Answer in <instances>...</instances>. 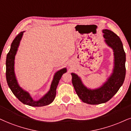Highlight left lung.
Here are the masks:
<instances>
[{
    "instance_id": "1",
    "label": "left lung",
    "mask_w": 131,
    "mask_h": 131,
    "mask_svg": "<svg viewBox=\"0 0 131 131\" xmlns=\"http://www.w3.org/2000/svg\"><path fill=\"white\" fill-rule=\"evenodd\" d=\"M102 31L105 43L114 52V66L110 76L100 87L90 89L84 84L77 74L71 73L76 93L83 102L89 104H102L110 100L120 89L125 78L126 54L122 42L111 30L104 29Z\"/></svg>"
}]
</instances>
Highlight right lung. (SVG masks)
<instances>
[{
	"instance_id": "add662e5",
	"label": "right lung",
	"mask_w": 131,
	"mask_h": 131,
	"mask_svg": "<svg viewBox=\"0 0 131 131\" xmlns=\"http://www.w3.org/2000/svg\"><path fill=\"white\" fill-rule=\"evenodd\" d=\"M25 31H21L17 35L11 43L9 51L7 54L6 59V78L8 85L13 94L16 97L24 104L33 107H41L50 104L53 101L56 96V88L59 80L62 75L67 72L66 67L61 69L54 73L51 81L50 89L43 96L38 100H35L32 98L28 92L22 89L17 81L14 70L15 56L20 45L21 39Z\"/></svg>"
}]
</instances>
